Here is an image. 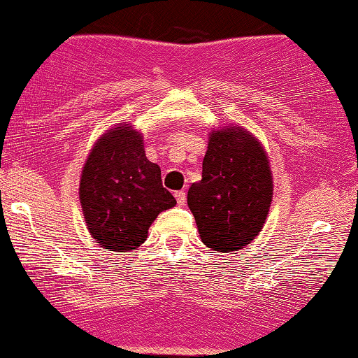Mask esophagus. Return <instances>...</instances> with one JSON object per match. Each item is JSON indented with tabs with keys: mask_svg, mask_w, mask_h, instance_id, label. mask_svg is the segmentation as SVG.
Segmentation results:
<instances>
[{
	"mask_svg": "<svg viewBox=\"0 0 358 358\" xmlns=\"http://www.w3.org/2000/svg\"><path fill=\"white\" fill-rule=\"evenodd\" d=\"M174 197H176V200H178L179 205L185 203V192H184V190H179V192H176Z\"/></svg>",
	"mask_w": 358,
	"mask_h": 358,
	"instance_id": "obj_1",
	"label": "esophagus"
}]
</instances>
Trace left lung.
<instances>
[{"instance_id": "obj_1", "label": "left lung", "mask_w": 358, "mask_h": 358, "mask_svg": "<svg viewBox=\"0 0 358 358\" xmlns=\"http://www.w3.org/2000/svg\"><path fill=\"white\" fill-rule=\"evenodd\" d=\"M273 195L267 151L239 125L208 134L202 180L190 185L187 205L205 246L239 251L262 231Z\"/></svg>"}]
</instances>
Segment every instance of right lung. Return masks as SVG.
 <instances>
[{
  "mask_svg": "<svg viewBox=\"0 0 358 358\" xmlns=\"http://www.w3.org/2000/svg\"><path fill=\"white\" fill-rule=\"evenodd\" d=\"M80 202L92 239L106 251L129 252L146 241L151 223L176 199L163 187L159 166L146 158L143 135L120 122L92 145Z\"/></svg>",
  "mask_w": 358,
  "mask_h": 358,
  "instance_id": "1",
  "label": "right lung"
}]
</instances>
